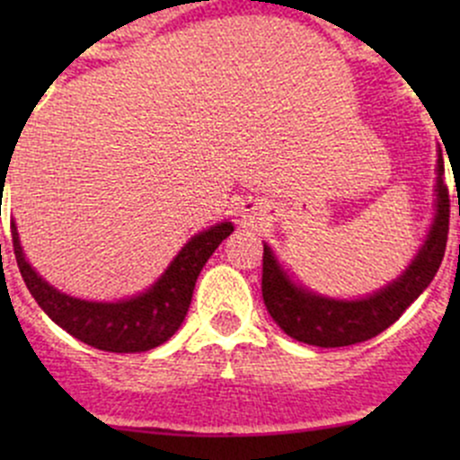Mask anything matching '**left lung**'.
Wrapping results in <instances>:
<instances>
[{
  "label": "left lung",
  "instance_id": "1",
  "mask_svg": "<svg viewBox=\"0 0 460 460\" xmlns=\"http://www.w3.org/2000/svg\"><path fill=\"white\" fill-rule=\"evenodd\" d=\"M443 155L436 160V213L428 238L410 267L365 298H327L291 280L264 243L262 298L278 327L298 342L316 347H347L369 341L396 323L407 307L428 289L445 256L449 231V191L445 184ZM460 213V207H458Z\"/></svg>",
  "mask_w": 460,
  "mask_h": 460
}]
</instances>
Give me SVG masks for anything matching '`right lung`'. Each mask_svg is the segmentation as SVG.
Segmentation results:
<instances>
[{
  "mask_svg": "<svg viewBox=\"0 0 460 460\" xmlns=\"http://www.w3.org/2000/svg\"><path fill=\"white\" fill-rule=\"evenodd\" d=\"M234 225L220 222L193 235L171 260L160 278L142 294L118 303L73 298L44 280L24 256L15 222H11L13 249L26 287L44 314L86 345L113 354L148 351L169 341L182 324L191 305L196 280L207 260L222 240L231 235Z\"/></svg>",
  "mask_w": 460,
  "mask_h": 460,
  "instance_id": "right-lung-1",
  "label": "right lung"
}]
</instances>
